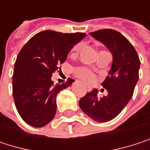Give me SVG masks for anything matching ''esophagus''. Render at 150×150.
Instances as JSON below:
<instances>
[{
	"label": "esophagus",
	"mask_w": 150,
	"mask_h": 150,
	"mask_svg": "<svg viewBox=\"0 0 150 150\" xmlns=\"http://www.w3.org/2000/svg\"><path fill=\"white\" fill-rule=\"evenodd\" d=\"M86 89H87V88H86Z\"/></svg>",
	"instance_id": "obj_1"
}]
</instances>
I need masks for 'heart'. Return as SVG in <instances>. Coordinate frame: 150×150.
Listing matches in <instances>:
<instances>
[{
  "label": "heart",
  "mask_w": 150,
  "mask_h": 150,
  "mask_svg": "<svg viewBox=\"0 0 150 150\" xmlns=\"http://www.w3.org/2000/svg\"><path fill=\"white\" fill-rule=\"evenodd\" d=\"M80 50V47L79 46H76L75 47V48L73 49V54H76ZM75 74L76 75L81 79L82 81H92L94 79H95V75L94 74L88 69L86 68H78L75 69Z\"/></svg>",
  "instance_id": "b5f03b06"
}]
</instances>
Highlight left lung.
<instances>
[{
  "label": "left lung",
  "mask_w": 150,
  "mask_h": 150,
  "mask_svg": "<svg viewBox=\"0 0 150 150\" xmlns=\"http://www.w3.org/2000/svg\"><path fill=\"white\" fill-rule=\"evenodd\" d=\"M90 35L106 46L113 56L108 75L102 83L108 95L99 98L98 90L94 88L80 100L79 106L94 121L105 122L116 117L131 100L139 79L140 60L133 45L115 30L101 29Z\"/></svg>",
  "instance_id": "left-lung-1"
}]
</instances>
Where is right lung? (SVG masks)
<instances>
[{"instance_id":"right-lung-1","label":"right lung","mask_w":150,"mask_h":150,"mask_svg":"<svg viewBox=\"0 0 150 150\" xmlns=\"http://www.w3.org/2000/svg\"><path fill=\"white\" fill-rule=\"evenodd\" d=\"M85 36L84 33L42 31L18 54L13 75V96L19 115L30 126L42 128L54 119L58 93L69 87L74 80L54 85L52 74L60 69L70 50Z\"/></svg>"}]
</instances>
